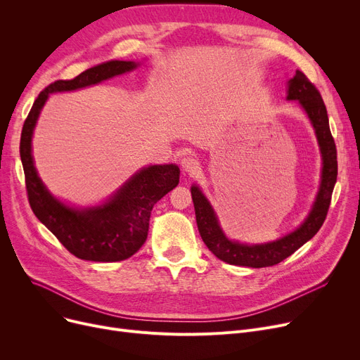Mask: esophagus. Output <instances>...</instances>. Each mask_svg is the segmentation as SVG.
Returning a JSON list of instances; mask_svg holds the SVG:
<instances>
[{
  "label": "esophagus",
  "instance_id": "34e87169",
  "mask_svg": "<svg viewBox=\"0 0 360 360\" xmlns=\"http://www.w3.org/2000/svg\"><path fill=\"white\" fill-rule=\"evenodd\" d=\"M181 167H182L184 172L190 174V175H194L197 170H198V162L193 156H185L181 160Z\"/></svg>",
  "mask_w": 360,
  "mask_h": 360
}]
</instances>
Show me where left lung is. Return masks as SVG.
<instances>
[{"instance_id": "left-lung-1", "label": "left lung", "mask_w": 360, "mask_h": 360, "mask_svg": "<svg viewBox=\"0 0 360 360\" xmlns=\"http://www.w3.org/2000/svg\"><path fill=\"white\" fill-rule=\"evenodd\" d=\"M288 99L297 101L302 108L307 110L316 132L324 165L323 179H321L314 209L307 220L295 232L276 242L262 245H243L229 240L221 232L212 205L202 195L200 188H191L197 226L204 243L219 259L232 264V266H245L252 269L276 266V264L290 257L302 245L314 238L327 217L333 190L337 181V148L330 131L327 108L318 89L299 70L289 82Z\"/></svg>"}]
</instances>
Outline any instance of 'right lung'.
<instances>
[{"mask_svg":"<svg viewBox=\"0 0 360 360\" xmlns=\"http://www.w3.org/2000/svg\"><path fill=\"white\" fill-rule=\"evenodd\" d=\"M137 67L132 61H109L91 67L71 80H56L36 98L23 124L20 158L32 212L77 258L115 262L134 255L147 239L153 205L179 182V167L156 165L141 169L106 204L75 210L53 198L33 165L32 134L49 93L82 89Z\"/></svg>","mask_w":360,"mask_h":360,"instance_id":"right-lung-1","label":"right lung"}]
</instances>
